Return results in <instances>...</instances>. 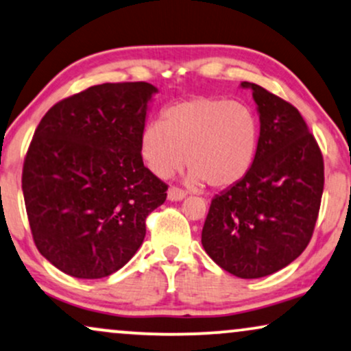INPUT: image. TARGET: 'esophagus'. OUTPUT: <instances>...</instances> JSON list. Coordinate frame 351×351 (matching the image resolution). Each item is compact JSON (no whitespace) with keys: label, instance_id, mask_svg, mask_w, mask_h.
Masks as SVG:
<instances>
[{"label":"esophagus","instance_id":"34e87169","mask_svg":"<svg viewBox=\"0 0 351 351\" xmlns=\"http://www.w3.org/2000/svg\"><path fill=\"white\" fill-rule=\"evenodd\" d=\"M185 195H187V192H185V190H182V189H179V187H171L167 190V198H169V200H172V202L182 200V198H185Z\"/></svg>","mask_w":351,"mask_h":351}]
</instances>
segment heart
I'll return each mask as SVG.
<instances>
[{"label":"heart","instance_id":"b5f03b06","mask_svg":"<svg viewBox=\"0 0 351 351\" xmlns=\"http://www.w3.org/2000/svg\"><path fill=\"white\" fill-rule=\"evenodd\" d=\"M261 143V123L249 106L224 97H192L167 106L161 122L140 136L143 161L156 177L189 169L192 185L229 187L247 176Z\"/></svg>","mask_w":351,"mask_h":351}]
</instances>
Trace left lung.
<instances>
[{"label":"left lung","instance_id":"left-lung-1","mask_svg":"<svg viewBox=\"0 0 351 351\" xmlns=\"http://www.w3.org/2000/svg\"><path fill=\"white\" fill-rule=\"evenodd\" d=\"M252 89L261 143L247 176L211 200L206 254L239 278H262L308 247L324 192V158L300 110L262 86Z\"/></svg>","mask_w":351,"mask_h":351}]
</instances>
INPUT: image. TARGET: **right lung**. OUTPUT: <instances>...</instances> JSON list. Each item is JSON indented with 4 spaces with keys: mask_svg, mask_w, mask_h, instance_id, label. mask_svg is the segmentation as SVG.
I'll use <instances>...</instances> for the list:
<instances>
[{
    "mask_svg": "<svg viewBox=\"0 0 351 351\" xmlns=\"http://www.w3.org/2000/svg\"><path fill=\"white\" fill-rule=\"evenodd\" d=\"M153 84L106 83L43 115L23 167L36 247L63 274L104 278L120 270L166 202L167 184L143 164L140 136Z\"/></svg>",
    "mask_w": 351,
    "mask_h": 351,
    "instance_id": "add662e5",
    "label": "right lung"
}]
</instances>
